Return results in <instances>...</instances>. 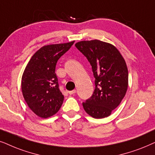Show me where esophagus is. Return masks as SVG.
Listing matches in <instances>:
<instances>
[{"label":"esophagus","instance_id":"obj_1","mask_svg":"<svg viewBox=\"0 0 155 155\" xmlns=\"http://www.w3.org/2000/svg\"><path fill=\"white\" fill-rule=\"evenodd\" d=\"M76 92V90H73V91H68V93H69V94H70V95H71V94H75V93Z\"/></svg>","mask_w":155,"mask_h":155}]
</instances>
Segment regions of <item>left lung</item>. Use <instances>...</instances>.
<instances>
[{"label":"left lung","instance_id":"left-lung-1","mask_svg":"<svg viewBox=\"0 0 155 155\" xmlns=\"http://www.w3.org/2000/svg\"><path fill=\"white\" fill-rule=\"evenodd\" d=\"M75 46L90 62L95 78L94 94L82 104L84 110L94 118L108 117L127 92L128 71L125 59L114 45L101 40L81 41Z\"/></svg>","mask_w":155,"mask_h":155}]
</instances>
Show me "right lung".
<instances>
[{
    "instance_id": "1",
    "label": "right lung",
    "mask_w": 155,
    "mask_h": 155,
    "mask_svg": "<svg viewBox=\"0 0 155 155\" xmlns=\"http://www.w3.org/2000/svg\"><path fill=\"white\" fill-rule=\"evenodd\" d=\"M74 41L45 45L31 57L22 76L21 88L29 108L38 116L47 118L56 114L64 101L55 68L59 59Z\"/></svg>"
}]
</instances>
